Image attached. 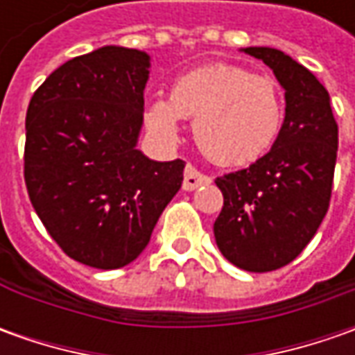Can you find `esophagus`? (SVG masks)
<instances>
[{
    "mask_svg": "<svg viewBox=\"0 0 355 355\" xmlns=\"http://www.w3.org/2000/svg\"><path fill=\"white\" fill-rule=\"evenodd\" d=\"M211 184V178L201 173L199 170H196L193 166H187L184 171V189L185 191H193L198 189L199 185H207Z\"/></svg>",
    "mask_w": 355,
    "mask_h": 355,
    "instance_id": "1",
    "label": "esophagus"
}]
</instances>
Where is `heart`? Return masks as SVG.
I'll use <instances>...</instances> for the list:
<instances>
[{"label": "heart", "instance_id": "b5f03b06", "mask_svg": "<svg viewBox=\"0 0 355 355\" xmlns=\"http://www.w3.org/2000/svg\"><path fill=\"white\" fill-rule=\"evenodd\" d=\"M182 118L193 120V136L221 166H247L275 146L284 122L279 85L265 75L211 62L178 76L170 98H154L146 106L148 130L162 142H175Z\"/></svg>", "mask_w": 355, "mask_h": 355}]
</instances>
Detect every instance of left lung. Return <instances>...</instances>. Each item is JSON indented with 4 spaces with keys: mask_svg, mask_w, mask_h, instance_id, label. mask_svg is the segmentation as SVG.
<instances>
[{
    "mask_svg": "<svg viewBox=\"0 0 355 355\" xmlns=\"http://www.w3.org/2000/svg\"><path fill=\"white\" fill-rule=\"evenodd\" d=\"M284 89V122L270 152L247 170L217 178L223 209L213 233L229 263L268 272L294 261L318 231L330 205L338 154L330 94L279 49L247 47Z\"/></svg>",
    "mask_w": 355,
    "mask_h": 355,
    "instance_id": "left-lung-1",
    "label": "left lung"
}]
</instances>
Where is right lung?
Wrapping results in <instances>:
<instances>
[{"mask_svg": "<svg viewBox=\"0 0 355 355\" xmlns=\"http://www.w3.org/2000/svg\"><path fill=\"white\" fill-rule=\"evenodd\" d=\"M150 55L106 45L61 64L35 90L25 118V184L57 245L112 270L148 247L184 182L182 159L136 148Z\"/></svg>", "mask_w": 355, "mask_h": 355, "instance_id": "obj_1", "label": "right lung"}]
</instances>
